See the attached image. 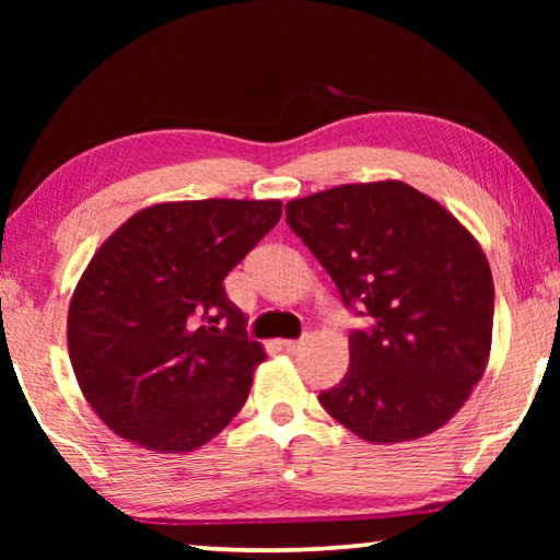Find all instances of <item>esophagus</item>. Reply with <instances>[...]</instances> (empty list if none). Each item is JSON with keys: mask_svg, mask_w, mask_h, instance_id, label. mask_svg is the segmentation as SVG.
Returning a JSON list of instances; mask_svg holds the SVG:
<instances>
[{"mask_svg": "<svg viewBox=\"0 0 560 560\" xmlns=\"http://www.w3.org/2000/svg\"><path fill=\"white\" fill-rule=\"evenodd\" d=\"M306 343H308V336H303L296 340H283V348H287V353H299V350H303V346Z\"/></svg>", "mask_w": 560, "mask_h": 560, "instance_id": "34e87169", "label": "esophagus"}]
</instances>
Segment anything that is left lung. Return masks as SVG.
Wrapping results in <instances>:
<instances>
[{
  "label": "left lung",
  "mask_w": 560,
  "mask_h": 560,
  "mask_svg": "<svg viewBox=\"0 0 560 560\" xmlns=\"http://www.w3.org/2000/svg\"><path fill=\"white\" fill-rule=\"evenodd\" d=\"M287 224L328 271L348 311L343 381L324 410L368 442L442 428L487 368L494 281L474 236L405 183L340 185L287 205Z\"/></svg>",
  "instance_id": "obj_1"
}]
</instances>
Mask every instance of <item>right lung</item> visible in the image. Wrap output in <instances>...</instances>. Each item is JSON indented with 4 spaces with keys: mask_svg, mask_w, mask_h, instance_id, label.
Here are the masks:
<instances>
[{
    "mask_svg": "<svg viewBox=\"0 0 560 560\" xmlns=\"http://www.w3.org/2000/svg\"><path fill=\"white\" fill-rule=\"evenodd\" d=\"M279 217V200L165 202L103 242L73 291L69 355L122 440L192 452L242 410L264 350L222 281Z\"/></svg>",
    "mask_w": 560,
    "mask_h": 560,
    "instance_id": "right-lung-1",
    "label": "right lung"
}]
</instances>
